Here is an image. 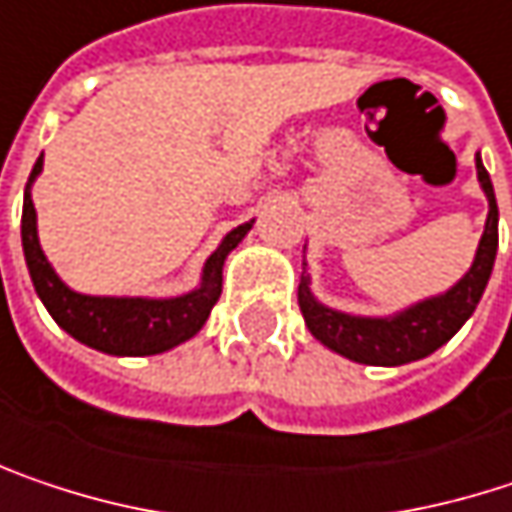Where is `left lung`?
Masks as SVG:
<instances>
[{
  "mask_svg": "<svg viewBox=\"0 0 512 512\" xmlns=\"http://www.w3.org/2000/svg\"><path fill=\"white\" fill-rule=\"evenodd\" d=\"M475 169H478V184L489 205L487 225H484L472 266L445 293L407 304L387 316L346 313V310L328 307L313 296L307 260H302L304 272L299 281V307H302L307 331L325 349L337 351L340 357H349L354 363H366V366H404V363L434 354L469 322V316L475 313V307L487 290L489 275L495 266V252H498V205H495V190L481 161V152L475 155Z\"/></svg>",
  "mask_w": 512,
  "mask_h": 512,
  "instance_id": "left-lung-1",
  "label": "left lung"
}]
</instances>
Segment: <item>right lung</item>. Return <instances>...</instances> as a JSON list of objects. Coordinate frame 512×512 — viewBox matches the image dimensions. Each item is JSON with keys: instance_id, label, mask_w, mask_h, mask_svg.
<instances>
[{"instance_id": "1", "label": "right lung", "mask_w": 512, "mask_h": 512, "mask_svg": "<svg viewBox=\"0 0 512 512\" xmlns=\"http://www.w3.org/2000/svg\"><path fill=\"white\" fill-rule=\"evenodd\" d=\"M43 172V155L37 158L23 193V255L37 299L49 316L70 334L72 340L114 357H149L175 349L196 337L208 322L213 304L222 293V266L243 237L252 231L255 219L231 228L202 266V278L193 290L181 296H87L64 284L55 272L37 237V210L31 202V187Z\"/></svg>"}]
</instances>
